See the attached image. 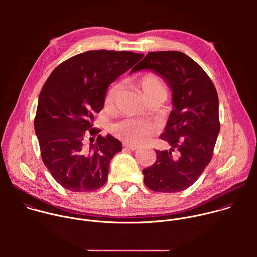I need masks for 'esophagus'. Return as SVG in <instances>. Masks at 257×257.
Listing matches in <instances>:
<instances>
[{
    "instance_id": "esophagus-1",
    "label": "esophagus",
    "mask_w": 257,
    "mask_h": 257,
    "mask_svg": "<svg viewBox=\"0 0 257 257\" xmlns=\"http://www.w3.org/2000/svg\"><path fill=\"white\" fill-rule=\"evenodd\" d=\"M123 146H124V148H127V149L131 150V151H136L139 148V146L136 145V144H130V143H127V142H124Z\"/></svg>"
}]
</instances>
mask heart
Wrapping results in <instances>:
<instances>
[{"label":"heart","mask_w":257,"mask_h":257,"mask_svg":"<svg viewBox=\"0 0 257 257\" xmlns=\"http://www.w3.org/2000/svg\"><path fill=\"white\" fill-rule=\"evenodd\" d=\"M139 87L146 100L155 98L166 99L168 94L167 86L164 80L155 73H146L138 81ZM121 90V84L116 82L108 87L104 104L107 108H113ZM111 132L118 138L130 142L141 143L148 139L153 133L154 128L149 123L135 119H125L111 126Z\"/></svg>","instance_id":"b5f03b06"}]
</instances>
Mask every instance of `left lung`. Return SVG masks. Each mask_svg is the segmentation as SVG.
<instances>
[{
  "label": "left lung",
  "mask_w": 257,
  "mask_h": 257,
  "mask_svg": "<svg viewBox=\"0 0 257 257\" xmlns=\"http://www.w3.org/2000/svg\"><path fill=\"white\" fill-rule=\"evenodd\" d=\"M150 70L168 84L173 109L160 136L169 151H156V163L142 171L146 187L175 193L190 187L209 164L219 132L218 97L204 70L177 51L152 52L130 73ZM177 151L178 158L172 156Z\"/></svg>",
  "instance_id": "1"
}]
</instances>
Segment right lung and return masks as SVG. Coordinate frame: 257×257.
Instances as JSON below:
<instances>
[{"instance_id":"add662e5","label":"right lung","mask_w":257,"mask_h":257,"mask_svg":"<svg viewBox=\"0 0 257 257\" xmlns=\"http://www.w3.org/2000/svg\"><path fill=\"white\" fill-rule=\"evenodd\" d=\"M142 57L132 52L88 51L63 62L46 81L34 130L44 164L65 189L87 192L105 184L109 163L122 151V143L92 128L93 114L102 109L108 85Z\"/></svg>"}]
</instances>
